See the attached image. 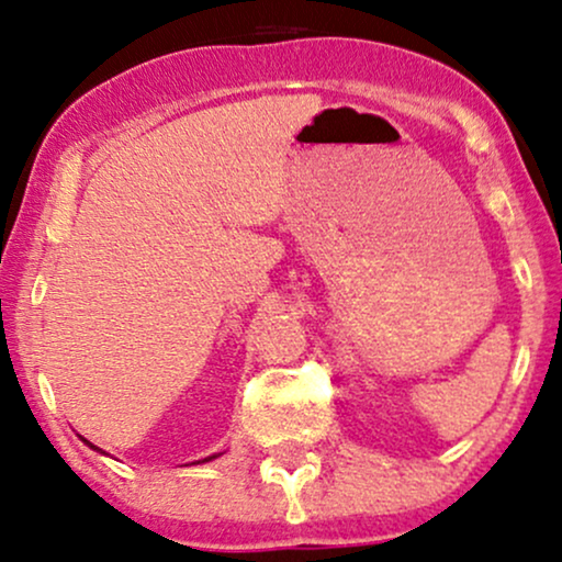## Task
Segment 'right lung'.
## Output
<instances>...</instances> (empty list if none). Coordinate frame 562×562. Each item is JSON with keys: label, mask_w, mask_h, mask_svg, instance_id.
Listing matches in <instances>:
<instances>
[{"label": "right lung", "mask_w": 562, "mask_h": 562, "mask_svg": "<svg viewBox=\"0 0 562 562\" xmlns=\"http://www.w3.org/2000/svg\"><path fill=\"white\" fill-rule=\"evenodd\" d=\"M85 443H88L90 446V449H98V446H92L90 443V440H85ZM98 451H101V449H98ZM220 457V453H212V457H207V459H202V464H204V461H212V459H217ZM194 464H199V461H194Z\"/></svg>", "instance_id": "1"}]
</instances>
